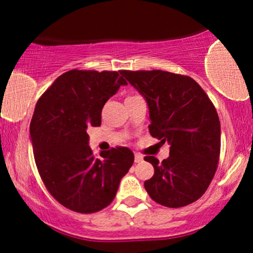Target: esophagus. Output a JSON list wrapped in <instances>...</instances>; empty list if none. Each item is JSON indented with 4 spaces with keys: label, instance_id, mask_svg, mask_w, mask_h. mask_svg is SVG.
I'll use <instances>...</instances> for the list:
<instances>
[{
    "label": "esophagus",
    "instance_id": "34e87169",
    "mask_svg": "<svg viewBox=\"0 0 253 253\" xmlns=\"http://www.w3.org/2000/svg\"><path fill=\"white\" fill-rule=\"evenodd\" d=\"M143 156L141 155H139V153H135L134 155V162L135 163H141V162H143Z\"/></svg>",
    "mask_w": 253,
    "mask_h": 253
}]
</instances>
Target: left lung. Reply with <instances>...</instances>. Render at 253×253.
<instances>
[{"label":"left lung","instance_id":"left-lung-1","mask_svg":"<svg viewBox=\"0 0 253 253\" xmlns=\"http://www.w3.org/2000/svg\"><path fill=\"white\" fill-rule=\"evenodd\" d=\"M149 107L151 135L170 145L159 163L145 161L155 173L144 185L159 205L179 208L199 200L210 187L220 156V121L215 107L193 78L162 70L123 71Z\"/></svg>","mask_w":253,"mask_h":253}]
</instances>
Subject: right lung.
<instances>
[{"label":"right lung","mask_w":253,"mask_h":253,"mask_svg":"<svg viewBox=\"0 0 253 253\" xmlns=\"http://www.w3.org/2000/svg\"><path fill=\"white\" fill-rule=\"evenodd\" d=\"M117 71L70 70L59 76L37 102L30 133L43 184L60 205L77 213H95L114 200L134 155L117 147L92 155L88 127L101 125V112L127 82Z\"/></svg>","instance_id":"right-lung-1"}]
</instances>
